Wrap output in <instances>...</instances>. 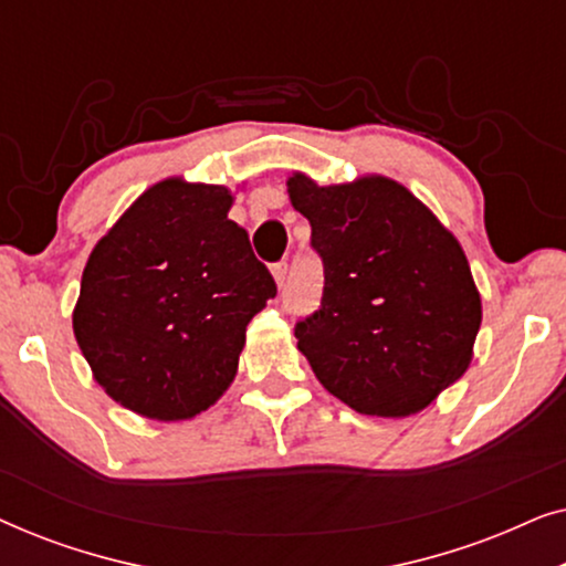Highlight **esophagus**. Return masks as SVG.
I'll return each mask as SVG.
<instances>
[{
  "mask_svg": "<svg viewBox=\"0 0 566 566\" xmlns=\"http://www.w3.org/2000/svg\"><path fill=\"white\" fill-rule=\"evenodd\" d=\"M273 277H275L277 289H283L285 277H289V265H285V262H277V265H273Z\"/></svg>",
  "mask_w": 566,
  "mask_h": 566,
  "instance_id": "obj_1",
  "label": "esophagus"
}]
</instances>
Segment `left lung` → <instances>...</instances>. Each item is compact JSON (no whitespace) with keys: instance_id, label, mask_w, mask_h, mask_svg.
Instances as JSON below:
<instances>
[{"instance_id":"8db88e82","label":"left lung","mask_w":566,"mask_h":566,"mask_svg":"<svg viewBox=\"0 0 566 566\" xmlns=\"http://www.w3.org/2000/svg\"><path fill=\"white\" fill-rule=\"evenodd\" d=\"M289 196L324 265L322 306L296 322L298 350L355 412H420L467 374L482 324L461 244L389 177L319 188L296 172Z\"/></svg>"}]
</instances>
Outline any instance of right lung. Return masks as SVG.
<instances>
[{
    "instance_id": "1",
    "label": "right lung",
    "mask_w": 566,
    "mask_h": 566,
    "mask_svg": "<svg viewBox=\"0 0 566 566\" xmlns=\"http://www.w3.org/2000/svg\"><path fill=\"white\" fill-rule=\"evenodd\" d=\"M231 192L169 177L99 239L74 335L95 381L136 415L190 420L234 381L247 324L277 289L229 219Z\"/></svg>"
}]
</instances>
